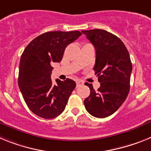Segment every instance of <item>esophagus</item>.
<instances>
[{"label":"esophagus","mask_w":151,"mask_h":151,"mask_svg":"<svg viewBox=\"0 0 151 151\" xmlns=\"http://www.w3.org/2000/svg\"><path fill=\"white\" fill-rule=\"evenodd\" d=\"M76 84H77V87H79V86L83 85V82L81 81H76Z\"/></svg>","instance_id":"esophagus-1"}]
</instances>
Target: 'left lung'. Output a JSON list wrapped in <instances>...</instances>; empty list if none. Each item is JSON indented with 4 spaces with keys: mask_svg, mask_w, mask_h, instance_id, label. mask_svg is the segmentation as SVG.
Returning a JSON list of instances; mask_svg holds the SVG:
<instances>
[{
    "mask_svg": "<svg viewBox=\"0 0 151 151\" xmlns=\"http://www.w3.org/2000/svg\"><path fill=\"white\" fill-rule=\"evenodd\" d=\"M83 34L96 49L93 70L100 86L97 91L91 83L90 94L84 100L86 111L94 117H108L121 106L130 90L132 65L124 43L117 36L106 30H83Z\"/></svg>",
    "mask_w": 151,
    "mask_h": 151,
    "instance_id": "8db88e82",
    "label": "left lung"
}]
</instances>
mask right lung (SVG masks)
Here are the masks:
<instances>
[{
    "label": "right lung",
    "instance_id": "1",
    "mask_svg": "<svg viewBox=\"0 0 151 151\" xmlns=\"http://www.w3.org/2000/svg\"><path fill=\"white\" fill-rule=\"evenodd\" d=\"M82 33L79 31L47 32L30 42L19 61L18 85L27 106L45 119L55 118L65 110L76 83L67 78L52 83L53 62H60L68 45Z\"/></svg>",
    "mask_w": 151,
    "mask_h": 151
}]
</instances>
